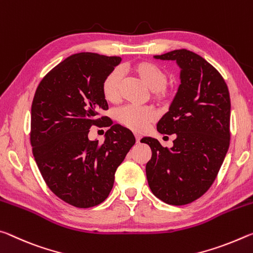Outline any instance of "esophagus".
I'll use <instances>...</instances> for the list:
<instances>
[{
  "label": "esophagus",
  "mask_w": 253,
  "mask_h": 253,
  "mask_svg": "<svg viewBox=\"0 0 253 253\" xmlns=\"http://www.w3.org/2000/svg\"><path fill=\"white\" fill-rule=\"evenodd\" d=\"M134 136H135V140H136V142H140V140H141L142 136L140 135V134H138V133H135V134H134Z\"/></svg>",
  "instance_id": "1"
}]
</instances>
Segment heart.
Instances as JSON below:
<instances>
[{
    "label": "heart",
    "instance_id": "heart-1",
    "mask_svg": "<svg viewBox=\"0 0 253 253\" xmlns=\"http://www.w3.org/2000/svg\"><path fill=\"white\" fill-rule=\"evenodd\" d=\"M131 70L151 89L152 98L157 103L165 104L172 97V88L167 84L168 73L158 64L152 61H136ZM123 73L114 68L107 74L102 83V93L107 102L117 103L121 96ZM156 111L151 106L126 105L117 111V120L120 124L132 131L142 132L156 120Z\"/></svg>",
    "mask_w": 253,
    "mask_h": 253
}]
</instances>
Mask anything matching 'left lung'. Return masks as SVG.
<instances>
[{"label": "left lung", "mask_w": 253, "mask_h": 253, "mask_svg": "<svg viewBox=\"0 0 253 253\" xmlns=\"http://www.w3.org/2000/svg\"><path fill=\"white\" fill-rule=\"evenodd\" d=\"M176 60L181 68L170 109L157 124L161 134L175 135L172 148L143 138L152 156L146 166L152 193L170 205H186L214 183L230 146L231 102L220 73L204 58L186 49L155 56Z\"/></svg>", "instance_id": "8db88e82"}]
</instances>
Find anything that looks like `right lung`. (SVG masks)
<instances>
[{
	"label": "right lung",
	"mask_w": 253,
	"mask_h": 253,
	"mask_svg": "<svg viewBox=\"0 0 253 253\" xmlns=\"http://www.w3.org/2000/svg\"><path fill=\"white\" fill-rule=\"evenodd\" d=\"M121 61L81 52L53 67L39 83L31 106L30 143L41 176L57 197L78 209L101 204L117 168L135 143L130 130L102 114L104 77ZM110 126L104 143L90 142V126Z\"/></svg>",
	"instance_id": "add662e5"
}]
</instances>
